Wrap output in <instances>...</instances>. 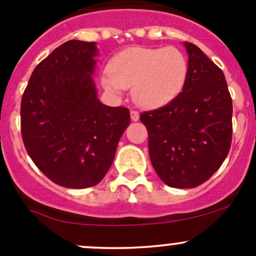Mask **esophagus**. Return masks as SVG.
Instances as JSON below:
<instances>
[{
	"instance_id": "1",
	"label": "esophagus",
	"mask_w": 256,
	"mask_h": 256,
	"mask_svg": "<svg viewBox=\"0 0 256 256\" xmlns=\"http://www.w3.org/2000/svg\"><path fill=\"white\" fill-rule=\"evenodd\" d=\"M130 116H131V120L132 121H138V118H140V114H138V112H135V110H131Z\"/></svg>"
}]
</instances>
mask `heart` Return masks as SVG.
<instances>
[{
    "label": "heart",
    "mask_w": 256,
    "mask_h": 256,
    "mask_svg": "<svg viewBox=\"0 0 256 256\" xmlns=\"http://www.w3.org/2000/svg\"><path fill=\"white\" fill-rule=\"evenodd\" d=\"M187 76L188 60L180 49L132 47L110 60L109 73L102 76V82L115 95L132 88V98L138 106L156 109L180 94Z\"/></svg>",
    "instance_id": "b5f03b06"
}]
</instances>
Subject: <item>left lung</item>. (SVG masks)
Instances as JSON below:
<instances>
[{"instance_id":"8db88e82","label":"left lung","mask_w":256,"mask_h":256,"mask_svg":"<svg viewBox=\"0 0 256 256\" xmlns=\"http://www.w3.org/2000/svg\"><path fill=\"white\" fill-rule=\"evenodd\" d=\"M182 92L140 118L148 132L150 160L157 176L174 188H194L222 166L232 144L233 105L220 68L192 43Z\"/></svg>"}]
</instances>
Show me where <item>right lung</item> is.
Wrapping results in <instances>:
<instances>
[{
    "mask_svg": "<svg viewBox=\"0 0 256 256\" xmlns=\"http://www.w3.org/2000/svg\"><path fill=\"white\" fill-rule=\"evenodd\" d=\"M96 56L95 42L63 43L36 66L23 92V144L36 166L62 187L98 184L130 125L128 109L98 99Z\"/></svg>",
    "mask_w": 256,
    "mask_h": 256,
    "instance_id": "obj_1",
    "label": "right lung"
}]
</instances>
